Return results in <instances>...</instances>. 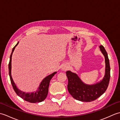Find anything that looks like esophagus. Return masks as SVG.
<instances>
[{
    "instance_id": "esophagus-1",
    "label": "esophagus",
    "mask_w": 120,
    "mask_h": 120,
    "mask_svg": "<svg viewBox=\"0 0 120 120\" xmlns=\"http://www.w3.org/2000/svg\"><path fill=\"white\" fill-rule=\"evenodd\" d=\"M62 69L63 71H67L68 69V66L67 64H65V65H63L62 66Z\"/></svg>"
}]
</instances>
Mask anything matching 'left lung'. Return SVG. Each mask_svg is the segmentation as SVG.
Returning a JSON list of instances; mask_svg holds the SVG:
<instances>
[{
    "instance_id": "left-lung-1",
    "label": "left lung",
    "mask_w": 120,
    "mask_h": 120,
    "mask_svg": "<svg viewBox=\"0 0 120 120\" xmlns=\"http://www.w3.org/2000/svg\"><path fill=\"white\" fill-rule=\"evenodd\" d=\"M105 59V75L100 82L94 85L83 83L78 75L70 71L66 72L68 79V90L73 98L85 102L95 100L106 91L110 77V68L107 53L103 45L99 46Z\"/></svg>"
}]
</instances>
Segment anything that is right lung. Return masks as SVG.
Returning a JSON list of instances; mask_svg holds the SVG:
<instances>
[{
	"label": "right lung",
	"instance_id": "1",
	"mask_svg": "<svg viewBox=\"0 0 120 120\" xmlns=\"http://www.w3.org/2000/svg\"><path fill=\"white\" fill-rule=\"evenodd\" d=\"M19 43V42H18L16 45L13 48L11 54L10 55V61L9 63V74L13 88L15 93L17 94V95L18 96H19L20 98H22L24 99L25 101L32 103L41 102V101H44V99L46 98L48 94V87H49L50 81L51 80V79L52 78L53 76L55 75V74L57 73V72H55L54 73H53L52 74L47 76V77H46L45 78H44V79L42 81L41 83H40L39 87L38 88V90L37 91H35V92L26 93L19 90V89L17 88L16 86L15 85L11 76L12 56L15 47L18 45Z\"/></svg>",
	"mask_w": 120,
	"mask_h": 120
}]
</instances>
